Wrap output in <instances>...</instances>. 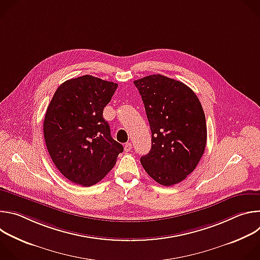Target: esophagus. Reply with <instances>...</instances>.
<instances>
[{
  "mask_svg": "<svg viewBox=\"0 0 260 260\" xmlns=\"http://www.w3.org/2000/svg\"><path fill=\"white\" fill-rule=\"evenodd\" d=\"M132 150V143H126L124 145V151L125 152H129Z\"/></svg>",
  "mask_w": 260,
  "mask_h": 260,
  "instance_id": "esophagus-1",
  "label": "esophagus"
}]
</instances>
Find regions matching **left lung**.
Wrapping results in <instances>:
<instances>
[{
	"instance_id": "8db88e82",
	"label": "left lung",
	"mask_w": 260,
	"mask_h": 260,
	"mask_svg": "<svg viewBox=\"0 0 260 260\" xmlns=\"http://www.w3.org/2000/svg\"><path fill=\"white\" fill-rule=\"evenodd\" d=\"M151 129V149L141 157L144 170L164 186L193 172L207 143L206 117L197 94L181 81L157 74L134 81Z\"/></svg>"
}]
</instances>
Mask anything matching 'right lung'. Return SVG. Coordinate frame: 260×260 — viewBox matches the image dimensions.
<instances>
[{
	"label": "right lung",
	"mask_w": 260,
	"mask_h": 260,
	"mask_svg": "<svg viewBox=\"0 0 260 260\" xmlns=\"http://www.w3.org/2000/svg\"><path fill=\"white\" fill-rule=\"evenodd\" d=\"M117 86L90 75L73 78L58 86L48 105L43 124L47 150L73 183L87 187L100 182L123 151L103 117Z\"/></svg>",
	"instance_id": "add662e5"
}]
</instances>
